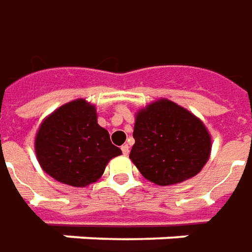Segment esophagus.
<instances>
[{
    "label": "esophagus",
    "instance_id": "esophagus-1",
    "mask_svg": "<svg viewBox=\"0 0 252 252\" xmlns=\"http://www.w3.org/2000/svg\"><path fill=\"white\" fill-rule=\"evenodd\" d=\"M121 152H123V155L126 156L129 153V146H128V145H123V146H121Z\"/></svg>",
    "mask_w": 252,
    "mask_h": 252
}]
</instances>
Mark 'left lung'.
I'll use <instances>...</instances> for the list:
<instances>
[{"instance_id":"obj_1","label":"left lung","mask_w":252,"mask_h":252,"mask_svg":"<svg viewBox=\"0 0 252 252\" xmlns=\"http://www.w3.org/2000/svg\"><path fill=\"white\" fill-rule=\"evenodd\" d=\"M133 139L129 158L148 181L160 186L196 176L211 155V135L204 123L164 97L136 112Z\"/></svg>"}]
</instances>
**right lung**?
I'll use <instances>...</instances> for the list:
<instances>
[{
	"mask_svg": "<svg viewBox=\"0 0 252 252\" xmlns=\"http://www.w3.org/2000/svg\"><path fill=\"white\" fill-rule=\"evenodd\" d=\"M34 149L48 175L74 188L96 182L107 162L121 155L97 124L96 106L85 99L62 104L42 120Z\"/></svg>",
	"mask_w": 252,
	"mask_h": 252,
	"instance_id": "obj_1",
	"label": "right lung"
}]
</instances>
